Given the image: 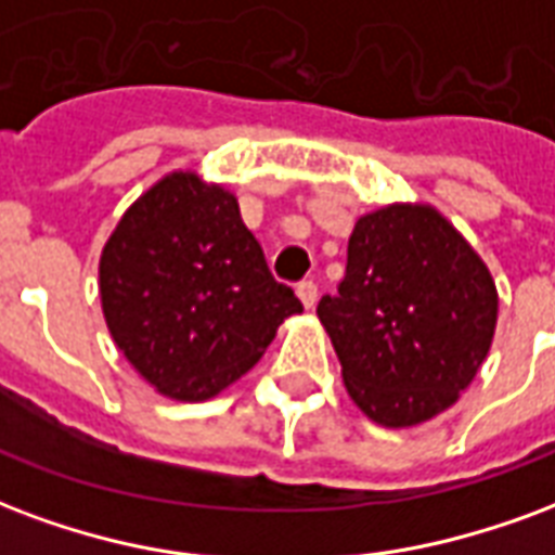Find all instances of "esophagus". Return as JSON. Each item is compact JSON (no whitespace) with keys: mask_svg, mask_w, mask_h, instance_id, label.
<instances>
[{"mask_svg":"<svg viewBox=\"0 0 555 555\" xmlns=\"http://www.w3.org/2000/svg\"><path fill=\"white\" fill-rule=\"evenodd\" d=\"M297 297L302 299L306 309H314V302H318V285H314L311 279H302L297 285Z\"/></svg>","mask_w":555,"mask_h":555,"instance_id":"1","label":"esophagus"}]
</instances>
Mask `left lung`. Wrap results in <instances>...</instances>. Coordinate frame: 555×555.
<instances>
[{"label":"left lung","instance_id":"left-lung-1","mask_svg":"<svg viewBox=\"0 0 555 555\" xmlns=\"http://www.w3.org/2000/svg\"><path fill=\"white\" fill-rule=\"evenodd\" d=\"M352 403L382 426L424 424L459 400L496 326L494 279L429 205L356 223L338 294L318 302Z\"/></svg>","mask_w":555,"mask_h":555}]
</instances>
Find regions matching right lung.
Instances as JSON below:
<instances>
[{
  "mask_svg": "<svg viewBox=\"0 0 555 555\" xmlns=\"http://www.w3.org/2000/svg\"><path fill=\"white\" fill-rule=\"evenodd\" d=\"M111 338L164 397L199 403L264 356L302 311L273 279L237 199L170 173L131 205L100 258Z\"/></svg>",
  "mask_w": 555,
  "mask_h": 555,
  "instance_id": "right-lung-1",
  "label": "right lung"
}]
</instances>
